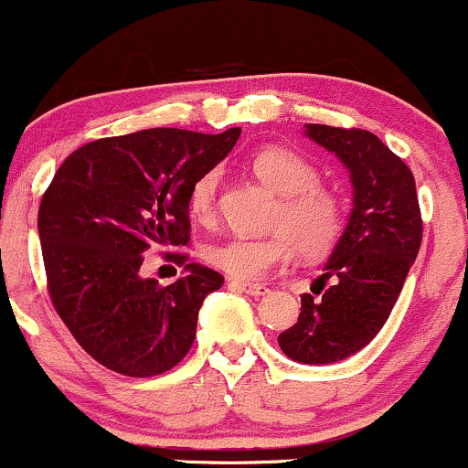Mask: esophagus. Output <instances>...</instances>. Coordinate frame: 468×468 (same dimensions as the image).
<instances>
[{"mask_svg": "<svg viewBox=\"0 0 468 468\" xmlns=\"http://www.w3.org/2000/svg\"><path fill=\"white\" fill-rule=\"evenodd\" d=\"M230 286L241 290V292L250 294V297H264L268 294V288L261 286V283H244V282H230Z\"/></svg>", "mask_w": 468, "mask_h": 468, "instance_id": "esophagus-1", "label": "esophagus"}]
</instances>
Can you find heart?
Returning <instances> with one entry per match:
<instances>
[{"instance_id":"1","label":"heart","mask_w":468,"mask_h":468,"mask_svg":"<svg viewBox=\"0 0 468 468\" xmlns=\"http://www.w3.org/2000/svg\"><path fill=\"white\" fill-rule=\"evenodd\" d=\"M252 174L282 196L275 227L266 238L233 235L204 249V260L239 282H257L272 268L283 266L294 252L324 257L346 230V207L336 193L319 186V171L303 155L286 147H264L250 160ZM219 174L207 171L193 182L189 211L197 222H211L218 211Z\"/></svg>"}]
</instances>
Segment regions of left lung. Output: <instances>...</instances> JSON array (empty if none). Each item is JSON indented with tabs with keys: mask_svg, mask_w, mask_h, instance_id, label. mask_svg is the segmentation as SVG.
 Wrapping results in <instances>:
<instances>
[{
	"mask_svg": "<svg viewBox=\"0 0 468 468\" xmlns=\"http://www.w3.org/2000/svg\"><path fill=\"white\" fill-rule=\"evenodd\" d=\"M303 133L347 169L352 211L313 283L321 297L302 294L297 324L277 341L292 361L327 365L363 350L385 325L420 250L422 219L410 166L378 136L330 125H303Z\"/></svg>",
	"mask_w": 468,
	"mask_h": 468,
	"instance_id": "8db88e82",
	"label": "left lung"
}]
</instances>
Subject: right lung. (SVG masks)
<instances>
[{"mask_svg":"<svg viewBox=\"0 0 468 468\" xmlns=\"http://www.w3.org/2000/svg\"><path fill=\"white\" fill-rule=\"evenodd\" d=\"M239 133L155 127L83 144L57 169L37 219L48 290L79 346L107 369L147 378L191 350L202 302L224 277L186 264L160 286L141 266L154 244L189 241L193 182ZM171 260L182 266L186 257Z\"/></svg>","mask_w":468,"mask_h":468,"instance_id":"1","label":"right lung"}]
</instances>
